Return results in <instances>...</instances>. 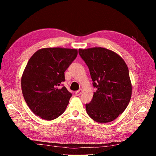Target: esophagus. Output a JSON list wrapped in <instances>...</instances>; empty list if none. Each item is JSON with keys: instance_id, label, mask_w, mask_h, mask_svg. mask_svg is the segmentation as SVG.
<instances>
[{"instance_id": "esophagus-1", "label": "esophagus", "mask_w": 156, "mask_h": 156, "mask_svg": "<svg viewBox=\"0 0 156 156\" xmlns=\"http://www.w3.org/2000/svg\"><path fill=\"white\" fill-rule=\"evenodd\" d=\"M82 92H83V89H79V90H77V91H76L75 92V96H80L81 94V93H82Z\"/></svg>"}]
</instances>
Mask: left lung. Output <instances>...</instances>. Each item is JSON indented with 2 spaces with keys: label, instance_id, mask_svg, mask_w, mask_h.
<instances>
[{
  "label": "left lung",
  "instance_id": "left-lung-1",
  "mask_svg": "<svg viewBox=\"0 0 156 156\" xmlns=\"http://www.w3.org/2000/svg\"><path fill=\"white\" fill-rule=\"evenodd\" d=\"M93 81V98L86 104L88 116L99 123L115 120L128 105L132 94L129 70L124 59L103 48L79 49Z\"/></svg>",
  "mask_w": 156,
  "mask_h": 156
}]
</instances>
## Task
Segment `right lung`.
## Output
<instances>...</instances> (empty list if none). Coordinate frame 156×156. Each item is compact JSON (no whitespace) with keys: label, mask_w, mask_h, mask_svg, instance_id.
<instances>
[{"label":"right lung","mask_w":156,"mask_h":156,"mask_svg":"<svg viewBox=\"0 0 156 156\" xmlns=\"http://www.w3.org/2000/svg\"><path fill=\"white\" fill-rule=\"evenodd\" d=\"M77 53L75 49L47 48L37 50L29 59L21 77V90L36 116L52 120L65 111L72 94L60 86Z\"/></svg>","instance_id":"add662e5"}]
</instances>
